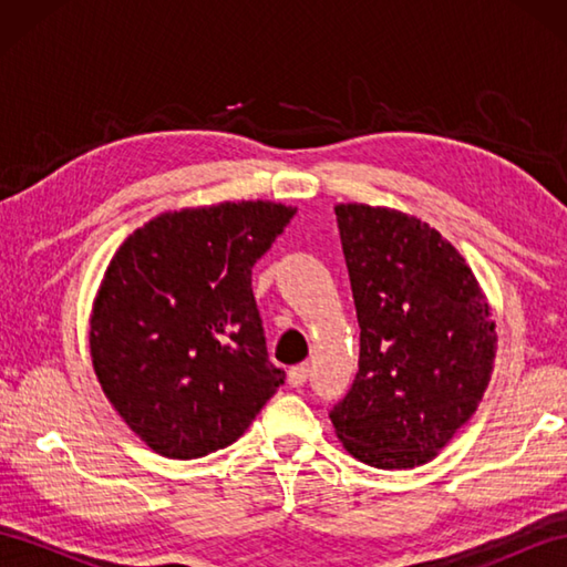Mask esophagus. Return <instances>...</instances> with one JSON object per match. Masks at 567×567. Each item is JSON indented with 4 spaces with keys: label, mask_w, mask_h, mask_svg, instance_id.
Wrapping results in <instances>:
<instances>
[{
    "label": "esophagus",
    "mask_w": 567,
    "mask_h": 567,
    "mask_svg": "<svg viewBox=\"0 0 567 567\" xmlns=\"http://www.w3.org/2000/svg\"><path fill=\"white\" fill-rule=\"evenodd\" d=\"M307 378H309V365L307 363H299V365L287 370V380H290L292 388H302Z\"/></svg>",
    "instance_id": "obj_1"
}]
</instances>
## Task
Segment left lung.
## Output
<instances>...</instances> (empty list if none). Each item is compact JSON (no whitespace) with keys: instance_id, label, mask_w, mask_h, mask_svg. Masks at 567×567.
I'll list each match as a JSON object with an SVG mask.
<instances>
[{"instance_id":"8db88e82","label":"left lung","mask_w":567,"mask_h":567,"mask_svg":"<svg viewBox=\"0 0 567 567\" xmlns=\"http://www.w3.org/2000/svg\"><path fill=\"white\" fill-rule=\"evenodd\" d=\"M336 221L360 358L331 424L372 467L424 465L487 390L497 353L489 305L461 252L416 216L339 204Z\"/></svg>"}]
</instances>
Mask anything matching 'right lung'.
<instances>
[{
	"instance_id": "1",
	"label": "right lung",
	"mask_w": 567,
	"mask_h": 567,
	"mask_svg": "<svg viewBox=\"0 0 567 567\" xmlns=\"http://www.w3.org/2000/svg\"><path fill=\"white\" fill-rule=\"evenodd\" d=\"M295 212L260 199L167 212L114 252L92 307V365L155 453L192 461L226 449L285 382L250 275Z\"/></svg>"
}]
</instances>
